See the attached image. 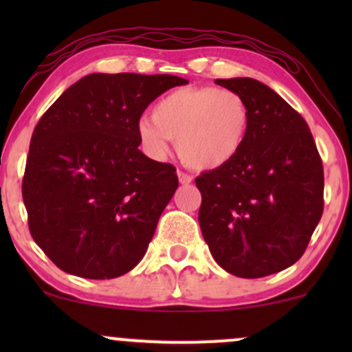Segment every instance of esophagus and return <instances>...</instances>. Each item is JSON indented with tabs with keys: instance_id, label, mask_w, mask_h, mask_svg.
I'll use <instances>...</instances> for the list:
<instances>
[{
	"instance_id": "obj_1",
	"label": "esophagus",
	"mask_w": 352,
	"mask_h": 352,
	"mask_svg": "<svg viewBox=\"0 0 352 352\" xmlns=\"http://www.w3.org/2000/svg\"><path fill=\"white\" fill-rule=\"evenodd\" d=\"M177 175H179V182L182 185H188V184H192V175H188V173H185V172H182V170H179L177 172Z\"/></svg>"
}]
</instances>
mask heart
Returning a JSON list of instances; mask_svg holds the SVG:
<instances>
[{"label": "heart", "instance_id": "1", "mask_svg": "<svg viewBox=\"0 0 352 352\" xmlns=\"http://www.w3.org/2000/svg\"><path fill=\"white\" fill-rule=\"evenodd\" d=\"M252 114L246 100L230 89L180 87L164 96L153 116H142L139 135L153 155L162 157L177 140L180 157L195 168L223 167L248 139Z\"/></svg>", "mask_w": 352, "mask_h": 352}]
</instances>
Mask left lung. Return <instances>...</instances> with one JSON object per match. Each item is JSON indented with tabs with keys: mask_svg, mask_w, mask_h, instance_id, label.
Returning <instances> with one entry per match:
<instances>
[{
	"mask_svg": "<svg viewBox=\"0 0 352 352\" xmlns=\"http://www.w3.org/2000/svg\"><path fill=\"white\" fill-rule=\"evenodd\" d=\"M252 114L248 139L223 167L195 179L199 223L225 272L261 278L296 263L322 215L324 173L306 120L252 78L217 79Z\"/></svg>",
	"mask_w": 352,
	"mask_h": 352,
	"instance_id": "left-lung-1",
	"label": "left lung"
}]
</instances>
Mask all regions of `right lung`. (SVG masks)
Wrapping results in <instances>:
<instances>
[{"instance_id":"obj_1","label":"right lung","mask_w":352,"mask_h":352,"mask_svg":"<svg viewBox=\"0 0 352 352\" xmlns=\"http://www.w3.org/2000/svg\"><path fill=\"white\" fill-rule=\"evenodd\" d=\"M184 84L170 74H89L39 119L23 200L31 236L63 272L111 280L144 258L179 179L139 151L137 125L152 100Z\"/></svg>"}]
</instances>
